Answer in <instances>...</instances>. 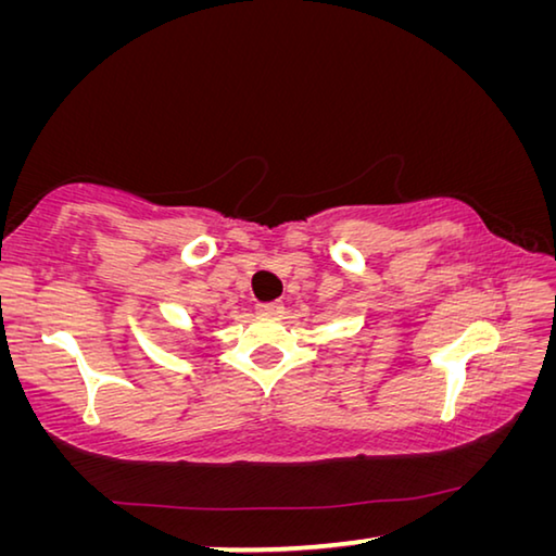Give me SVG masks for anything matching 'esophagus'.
<instances>
[{
	"label": "esophagus",
	"instance_id": "esophagus-1",
	"mask_svg": "<svg viewBox=\"0 0 556 556\" xmlns=\"http://www.w3.org/2000/svg\"><path fill=\"white\" fill-rule=\"evenodd\" d=\"M285 312V304L281 301H269V304H257V314L262 316H279Z\"/></svg>",
	"mask_w": 556,
	"mask_h": 556
}]
</instances>
